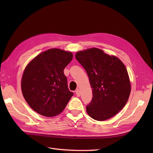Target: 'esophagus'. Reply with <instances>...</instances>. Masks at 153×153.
I'll use <instances>...</instances> for the list:
<instances>
[{
    "mask_svg": "<svg viewBox=\"0 0 153 153\" xmlns=\"http://www.w3.org/2000/svg\"><path fill=\"white\" fill-rule=\"evenodd\" d=\"M76 94L77 97H80V91L79 89H77L76 91Z\"/></svg>",
    "mask_w": 153,
    "mask_h": 153,
    "instance_id": "esophagus-1",
    "label": "esophagus"
}]
</instances>
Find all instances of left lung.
I'll return each instance as SVG.
<instances>
[{"mask_svg":"<svg viewBox=\"0 0 153 153\" xmlns=\"http://www.w3.org/2000/svg\"><path fill=\"white\" fill-rule=\"evenodd\" d=\"M76 58L85 68L93 91L86 107L93 119L104 121L120 111L128 102L131 83L125 65L118 57L98 48L77 52Z\"/></svg>","mask_w":153,"mask_h":153,"instance_id":"1","label":"left lung"}]
</instances>
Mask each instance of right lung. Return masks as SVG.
Returning <instances> with one entry per match:
<instances>
[{
  "instance_id": "obj_1",
  "label": "right lung",
  "mask_w": 153,
  "mask_h": 153,
  "mask_svg": "<svg viewBox=\"0 0 153 153\" xmlns=\"http://www.w3.org/2000/svg\"><path fill=\"white\" fill-rule=\"evenodd\" d=\"M71 52L50 48L39 54L25 68L21 82L25 101L34 111L53 117L63 111L74 93L68 89L64 70Z\"/></svg>"
}]
</instances>
